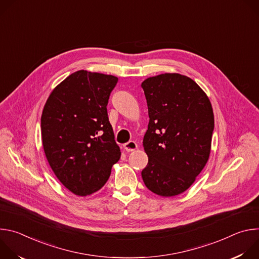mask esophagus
Wrapping results in <instances>:
<instances>
[{"label": "esophagus", "mask_w": 259, "mask_h": 259, "mask_svg": "<svg viewBox=\"0 0 259 259\" xmlns=\"http://www.w3.org/2000/svg\"><path fill=\"white\" fill-rule=\"evenodd\" d=\"M124 149L126 152H132L137 149V143L133 140H130L124 144Z\"/></svg>", "instance_id": "esophagus-1"}]
</instances>
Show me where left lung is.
<instances>
[{
	"mask_svg": "<svg viewBox=\"0 0 259 259\" xmlns=\"http://www.w3.org/2000/svg\"><path fill=\"white\" fill-rule=\"evenodd\" d=\"M150 122L143 137L149 163L146 188L162 197L186 192L205 167L214 115L209 98L191 78L162 73L142 82Z\"/></svg>",
	"mask_w": 259,
	"mask_h": 259,
	"instance_id": "1",
	"label": "left lung"
}]
</instances>
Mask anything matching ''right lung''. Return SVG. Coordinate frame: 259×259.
Here are the masks:
<instances>
[{
  "instance_id": "right-lung-1",
  "label": "right lung",
  "mask_w": 259,
  "mask_h": 259,
  "mask_svg": "<svg viewBox=\"0 0 259 259\" xmlns=\"http://www.w3.org/2000/svg\"><path fill=\"white\" fill-rule=\"evenodd\" d=\"M118 78L78 70L50 94L41 118L46 158L63 186L91 195L107 181L121 157L107 117L109 95Z\"/></svg>"
}]
</instances>
